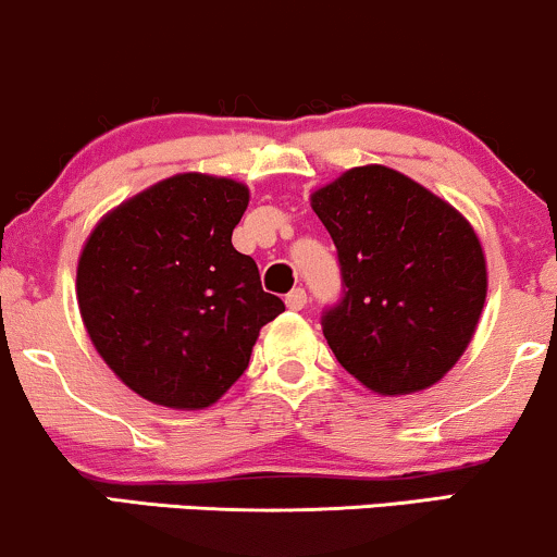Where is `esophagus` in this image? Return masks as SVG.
<instances>
[{
    "instance_id": "1",
    "label": "esophagus",
    "mask_w": 557,
    "mask_h": 557,
    "mask_svg": "<svg viewBox=\"0 0 557 557\" xmlns=\"http://www.w3.org/2000/svg\"><path fill=\"white\" fill-rule=\"evenodd\" d=\"M305 305H307V292L305 289H292L289 294H286V307H289V310H302Z\"/></svg>"
}]
</instances>
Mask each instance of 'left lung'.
I'll return each instance as SVG.
<instances>
[{
    "instance_id": "8db88e82",
    "label": "left lung",
    "mask_w": 557,
    "mask_h": 557,
    "mask_svg": "<svg viewBox=\"0 0 557 557\" xmlns=\"http://www.w3.org/2000/svg\"><path fill=\"white\" fill-rule=\"evenodd\" d=\"M342 263L344 297L323 315L342 368L381 396L430 388L472 342L487 297L474 226L396 169L368 163L310 195Z\"/></svg>"
}]
</instances>
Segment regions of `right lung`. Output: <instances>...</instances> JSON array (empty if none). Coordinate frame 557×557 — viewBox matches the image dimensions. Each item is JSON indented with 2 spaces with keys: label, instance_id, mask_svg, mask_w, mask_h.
Returning a JSON list of instances; mask_svg holds the SVG:
<instances>
[{
  "label": "right lung",
  "instance_id": "right-lung-1",
  "mask_svg": "<svg viewBox=\"0 0 557 557\" xmlns=\"http://www.w3.org/2000/svg\"><path fill=\"white\" fill-rule=\"evenodd\" d=\"M250 189L174 174L98 221L77 260V307L103 362L146 401L206 409L239 381L284 302L232 232Z\"/></svg>",
  "mask_w": 557,
  "mask_h": 557
}]
</instances>
